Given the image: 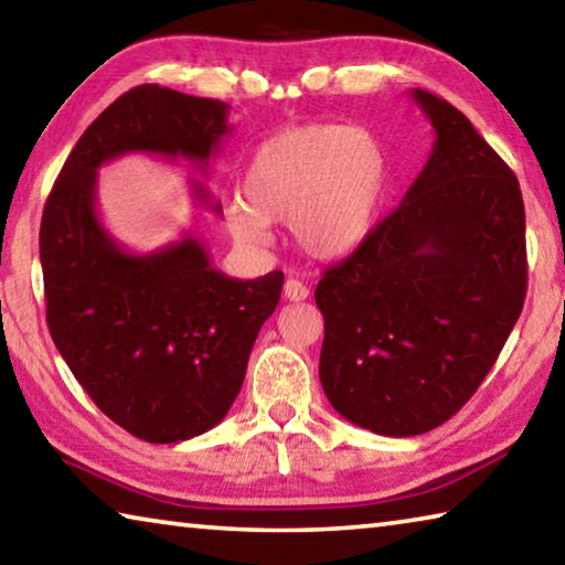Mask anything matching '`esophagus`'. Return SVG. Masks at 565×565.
Instances as JSON below:
<instances>
[{"instance_id":"obj_1","label":"esophagus","mask_w":565,"mask_h":565,"mask_svg":"<svg viewBox=\"0 0 565 565\" xmlns=\"http://www.w3.org/2000/svg\"><path fill=\"white\" fill-rule=\"evenodd\" d=\"M284 296L289 301H306L309 299V289H306V284H301L299 279H289L284 284Z\"/></svg>"}]
</instances>
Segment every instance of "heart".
Segmentation results:
<instances>
[{
  "label": "heart",
  "mask_w": 565,
  "mask_h": 565,
  "mask_svg": "<svg viewBox=\"0 0 565 565\" xmlns=\"http://www.w3.org/2000/svg\"><path fill=\"white\" fill-rule=\"evenodd\" d=\"M388 154L371 131L303 124L274 134L248 159L244 202L226 209L242 244H269V224H289L311 259H341L371 234L386 199Z\"/></svg>",
  "instance_id": "1"
}]
</instances>
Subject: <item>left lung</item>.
Returning <instances> with one entry per match:
<instances>
[{
  "mask_svg": "<svg viewBox=\"0 0 565 565\" xmlns=\"http://www.w3.org/2000/svg\"><path fill=\"white\" fill-rule=\"evenodd\" d=\"M411 97L436 131L426 167L317 286L323 394L351 424L396 438L431 431L476 394L529 281L519 179L446 99Z\"/></svg>",
  "mask_w": 565,
  "mask_h": 565,
  "instance_id": "1",
  "label": "left lung"
}]
</instances>
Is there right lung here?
Segmentation results:
<instances>
[{"label": "right lung", "instance_id": "right-lung-1", "mask_svg": "<svg viewBox=\"0 0 565 565\" xmlns=\"http://www.w3.org/2000/svg\"><path fill=\"white\" fill-rule=\"evenodd\" d=\"M232 131L228 104L145 84L82 134L40 228L46 323L74 379L114 424L149 444L214 428L244 384L248 353L281 299L284 274L232 279L186 232L127 252L97 212L99 167L124 154L184 157L202 177ZM194 202L222 216L199 179Z\"/></svg>", "mask_w": 565, "mask_h": 565}]
</instances>
